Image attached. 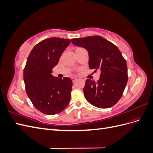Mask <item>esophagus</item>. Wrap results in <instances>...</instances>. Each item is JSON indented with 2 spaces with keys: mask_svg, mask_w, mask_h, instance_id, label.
<instances>
[{
  "mask_svg": "<svg viewBox=\"0 0 153 153\" xmlns=\"http://www.w3.org/2000/svg\"><path fill=\"white\" fill-rule=\"evenodd\" d=\"M71 80H72L73 82H75L77 80V78H76V77H72L71 78Z\"/></svg>",
  "mask_w": 153,
  "mask_h": 153,
  "instance_id": "esophagus-1",
  "label": "esophagus"
}]
</instances>
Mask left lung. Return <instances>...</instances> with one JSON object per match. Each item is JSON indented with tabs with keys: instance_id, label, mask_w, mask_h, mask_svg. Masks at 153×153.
Segmentation results:
<instances>
[{
	"instance_id": "left-lung-1",
	"label": "left lung",
	"mask_w": 153,
	"mask_h": 153,
	"mask_svg": "<svg viewBox=\"0 0 153 153\" xmlns=\"http://www.w3.org/2000/svg\"><path fill=\"white\" fill-rule=\"evenodd\" d=\"M71 43L88 51L89 68L101 71L98 82L86 80L85 99L98 108L112 107L121 99L128 82L127 64L121 51L100 36L71 39Z\"/></svg>"
}]
</instances>
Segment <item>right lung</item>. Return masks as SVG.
Segmentation results:
<instances>
[{
  "label": "right lung",
  "instance_id": "add662e5",
  "mask_svg": "<svg viewBox=\"0 0 153 153\" xmlns=\"http://www.w3.org/2000/svg\"><path fill=\"white\" fill-rule=\"evenodd\" d=\"M70 41L60 38L44 39L32 48L27 60L24 69L25 91L34 107L45 114L61 112L70 101L71 80L52 75Z\"/></svg>",
  "mask_w": 153,
  "mask_h": 153
}]
</instances>
